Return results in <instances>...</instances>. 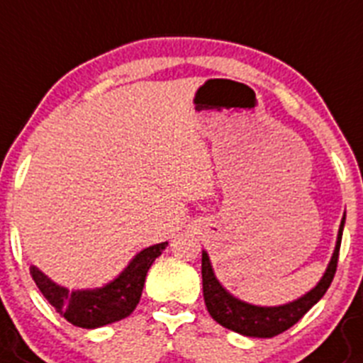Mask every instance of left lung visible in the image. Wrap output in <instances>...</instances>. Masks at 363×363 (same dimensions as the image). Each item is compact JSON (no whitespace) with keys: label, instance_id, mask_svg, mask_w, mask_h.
<instances>
[{"label":"left lung","instance_id":"1","mask_svg":"<svg viewBox=\"0 0 363 363\" xmlns=\"http://www.w3.org/2000/svg\"><path fill=\"white\" fill-rule=\"evenodd\" d=\"M345 215L342 216L333 256H331L326 272L320 277L317 286L311 289L308 294H304L303 297H299V299L281 304V306H254V304L245 303V301L236 299L235 296H231L218 283L215 272H213L208 252L202 250V289H204V303L209 315L220 326L236 331L240 335H245V337L272 338L286 331L289 328H292L297 320L303 319L304 313L313 304H317L323 299L326 290L330 289L335 272H337L338 250H340Z\"/></svg>","mask_w":363,"mask_h":363}]
</instances>
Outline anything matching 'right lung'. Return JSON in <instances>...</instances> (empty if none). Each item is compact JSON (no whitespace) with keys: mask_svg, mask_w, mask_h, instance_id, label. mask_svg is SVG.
<instances>
[{"mask_svg":"<svg viewBox=\"0 0 363 363\" xmlns=\"http://www.w3.org/2000/svg\"><path fill=\"white\" fill-rule=\"evenodd\" d=\"M166 245L168 242H162L135 254L127 269L101 289L69 292L64 286L53 283L48 276H44L37 267H30V274L40 294L67 323L93 330L105 324L118 323L134 311L140 303L148 269L155 258L161 256Z\"/></svg>","mask_w":363,"mask_h":363,"instance_id":"obj_1","label":"right lung"}]
</instances>
